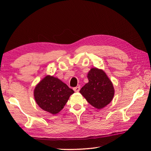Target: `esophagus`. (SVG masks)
I'll return each instance as SVG.
<instances>
[{"instance_id":"1","label":"esophagus","mask_w":151,"mask_h":151,"mask_svg":"<svg viewBox=\"0 0 151 151\" xmlns=\"http://www.w3.org/2000/svg\"><path fill=\"white\" fill-rule=\"evenodd\" d=\"M80 89H81V88H80L79 86H78V87H75V88H73L74 91H75V92H78L80 91Z\"/></svg>"}]
</instances>
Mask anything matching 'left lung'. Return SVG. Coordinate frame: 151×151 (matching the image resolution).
Returning <instances> with one entry per match:
<instances>
[{
	"label": "left lung",
	"instance_id": "8db88e82",
	"mask_svg": "<svg viewBox=\"0 0 151 151\" xmlns=\"http://www.w3.org/2000/svg\"><path fill=\"white\" fill-rule=\"evenodd\" d=\"M88 78V83L83 86L80 93L95 108H103L113 99V84L104 70L97 68L90 69Z\"/></svg>",
	"mask_w": 151,
	"mask_h": 151
}]
</instances>
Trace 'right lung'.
<instances>
[{"instance_id": "add662e5", "label": "right lung", "mask_w": 151, "mask_h": 151, "mask_svg": "<svg viewBox=\"0 0 151 151\" xmlns=\"http://www.w3.org/2000/svg\"><path fill=\"white\" fill-rule=\"evenodd\" d=\"M74 91L58 78L47 75L38 83L34 91L38 106L51 114L62 110Z\"/></svg>"}]
</instances>
